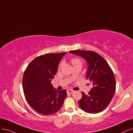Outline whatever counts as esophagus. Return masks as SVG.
Instances as JSON below:
<instances>
[{
  "label": "esophagus",
  "instance_id": "34e87169",
  "mask_svg": "<svg viewBox=\"0 0 133 133\" xmlns=\"http://www.w3.org/2000/svg\"><path fill=\"white\" fill-rule=\"evenodd\" d=\"M67 92L68 93H70V94H72V93L74 92V91H73V90H71V89H68L67 90Z\"/></svg>",
  "mask_w": 133,
  "mask_h": 133
}]
</instances>
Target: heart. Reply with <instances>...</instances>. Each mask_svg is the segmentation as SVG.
Segmentation results:
<instances>
[{
	"label": "heart",
	"instance_id": "heart-1",
	"mask_svg": "<svg viewBox=\"0 0 133 133\" xmlns=\"http://www.w3.org/2000/svg\"><path fill=\"white\" fill-rule=\"evenodd\" d=\"M72 63L73 64V65H77V64H82V62L81 61L79 60V59L78 58H73L72 60ZM62 64L61 63L60 65V68L61 67Z\"/></svg>",
	"mask_w": 133,
	"mask_h": 133
}]
</instances>
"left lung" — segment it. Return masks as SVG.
Wrapping results in <instances>:
<instances>
[{
	"instance_id": "left-lung-1",
	"label": "left lung",
	"mask_w": 133,
	"mask_h": 133,
	"mask_svg": "<svg viewBox=\"0 0 133 133\" xmlns=\"http://www.w3.org/2000/svg\"><path fill=\"white\" fill-rule=\"evenodd\" d=\"M70 53L84 59L87 63L86 78L92 87L85 95L82 92L78 101L81 109L89 114H97L109 105L116 91V79L108 63L99 54L92 51L72 50Z\"/></svg>"
}]
</instances>
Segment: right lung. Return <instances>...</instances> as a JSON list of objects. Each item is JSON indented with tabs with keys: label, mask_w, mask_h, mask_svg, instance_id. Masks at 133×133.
<instances>
[{
	"label": "right lung",
	"mask_w": 133,
	"mask_h": 133,
	"mask_svg": "<svg viewBox=\"0 0 133 133\" xmlns=\"http://www.w3.org/2000/svg\"><path fill=\"white\" fill-rule=\"evenodd\" d=\"M67 52L39 56L29 64L24 72L22 87L29 105L39 114L50 115L60 110L67 96L65 89H54L51 81L58 65Z\"/></svg>",
	"instance_id": "1"
}]
</instances>
